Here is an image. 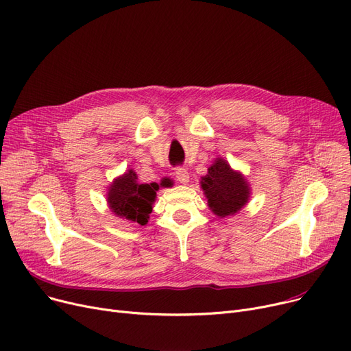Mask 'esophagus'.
<instances>
[{"mask_svg": "<svg viewBox=\"0 0 351 351\" xmlns=\"http://www.w3.org/2000/svg\"><path fill=\"white\" fill-rule=\"evenodd\" d=\"M175 176H176V180L182 184H186L189 182V173H188V171L183 169V168H178L176 172H175Z\"/></svg>", "mask_w": 351, "mask_h": 351, "instance_id": "esophagus-1", "label": "esophagus"}]
</instances>
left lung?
<instances>
[{"instance_id":"left-lung-1","label":"left lung","mask_w":351,"mask_h":351,"mask_svg":"<svg viewBox=\"0 0 351 351\" xmlns=\"http://www.w3.org/2000/svg\"><path fill=\"white\" fill-rule=\"evenodd\" d=\"M200 188L207 199V206L220 219L237 215L251 197V186L240 171L219 156L200 178Z\"/></svg>"}]
</instances>
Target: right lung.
<instances>
[{"label": "right lung", "mask_w": 351, "mask_h": 351, "mask_svg": "<svg viewBox=\"0 0 351 351\" xmlns=\"http://www.w3.org/2000/svg\"><path fill=\"white\" fill-rule=\"evenodd\" d=\"M168 186H171L169 179H162L160 183H139L134 169H128L117 176L107 188L108 208L115 217L145 226L152 212L156 192Z\"/></svg>", "instance_id": "add662e5"}]
</instances>
